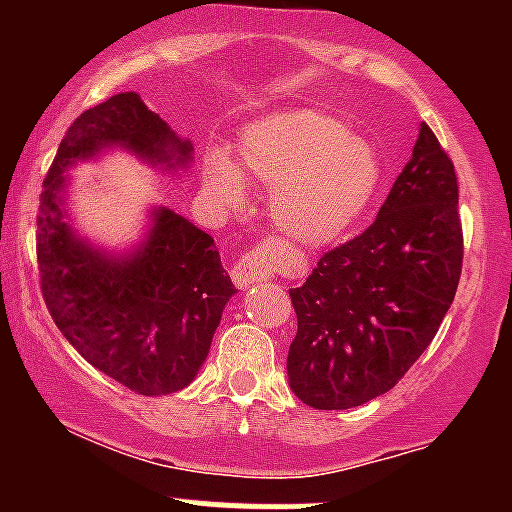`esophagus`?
Instances as JSON below:
<instances>
[{
  "instance_id": "esophagus-1",
  "label": "esophagus",
  "mask_w": 512,
  "mask_h": 512,
  "mask_svg": "<svg viewBox=\"0 0 512 512\" xmlns=\"http://www.w3.org/2000/svg\"><path fill=\"white\" fill-rule=\"evenodd\" d=\"M274 269H276L274 245L260 243L238 257V262L233 264L231 269V279L233 284L240 286V289H245V286L269 279V276L274 274Z\"/></svg>"
}]
</instances>
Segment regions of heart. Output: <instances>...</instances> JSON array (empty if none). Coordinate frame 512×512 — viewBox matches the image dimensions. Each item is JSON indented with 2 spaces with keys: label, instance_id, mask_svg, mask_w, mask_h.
<instances>
[{
  "label": "heart",
  "instance_id": "heart-1",
  "mask_svg": "<svg viewBox=\"0 0 512 512\" xmlns=\"http://www.w3.org/2000/svg\"><path fill=\"white\" fill-rule=\"evenodd\" d=\"M204 190L221 204L245 195V180L272 187L276 226L303 245L332 243L354 226L380 182V161L366 139L346 132L342 117L286 110L245 125L236 163L211 151Z\"/></svg>",
  "mask_w": 512,
  "mask_h": 512
}]
</instances>
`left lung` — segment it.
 I'll return each instance as SVG.
<instances>
[{
    "label": "left lung",
    "instance_id": "obj_1",
    "mask_svg": "<svg viewBox=\"0 0 512 512\" xmlns=\"http://www.w3.org/2000/svg\"><path fill=\"white\" fill-rule=\"evenodd\" d=\"M457 199L455 166L421 122L375 221L289 289L298 332L286 370L301 402L361 407L392 390L428 349L462 274Z\"/></svg>",
    "mask_w": 512,
    "mask_h": 512
}]
</instances>
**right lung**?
Wrapping results in <instances>:
<instances>
[{"mask_svg":"<svg viewBox=\"0 0 512 512\" xmlns=\"http://www.w3.org/2000/svg\"><path fill=\"white\" fill-rule=\"evenodd\" d=\"M113 144L168 168L187 163L192 151L134 91L76 117L40 192V291L55 325L93 368L137 395H170L195 380L236 286L214 238L170 209L156 211L142 250L120 260L74 236L60 207L62 173Z\"/></svg>","mask_w":512,"mask_h":512,"instance_id":"1","label":"right lung"}]
</instances>
